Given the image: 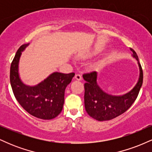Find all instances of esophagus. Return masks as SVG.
I'll use <instances>...</instances> for the list:
<instances>
[{"mask_svg":"<svg viewBox=\"0 0 152 152\" xmlns=\"http://www.w3.org/2000/svg\"><path fill=\"white\" fill-rule=\"evenodd\" d=\"M75 78H76V80H78V81H81V80L82 79L81 76L80 74H76V75H75Z\"/></svg>","mask_w":152,"mask_h":152,"instance_id":"1","label":"esophagus"}]
</instances>
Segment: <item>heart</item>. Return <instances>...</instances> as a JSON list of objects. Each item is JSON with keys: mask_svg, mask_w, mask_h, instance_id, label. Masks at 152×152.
I'll return each instance as SVG.
<instances>
[{"mask_svg": "<svg viewBox=\"0 0 152 152\" xmlns=\"http://www.w3.org/2000/svg\"><path fill=\"white\" fill-rule=\"evenodd\" d=\"M99 53V50L98 49H94L92 50H90L89 52H88V53H86V57H93V56H96Z\"/></svg>", "mask_w": 152, "mask_h": 152, "instance_id": "b5f03b06", "label": "heart"}]
</instances>
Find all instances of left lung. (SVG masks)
Returning a JSON list of instances; mask_svg holds the SVG:
<instances>
[{"label":"left lung","mask_w":152,"mask_h":152,"mask_svg":"<svg viewBox=\"0 0 152 152\" xmlns=\"http://www.w3.org/2000/svg\"><path fill=\"white\" fill-rule=\"evenodd\" d=\"M132 51V57L137 60L139 69V76L137 83L129 91L122 95H112L106 93L97 82L96 71L83 75L84 83V105L90 116L98 121H109L117 117L128 110L137 98L143 83V71L136 52Z\"/></svg>","instance_id":"obj_1"}]
</instances>
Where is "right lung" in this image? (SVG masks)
Segmentation results:
<instances>
[{"instance_id": "obj_1", "label": "right lung", "mask_w": 152, "mask_h": 152, "mask_svg": "<svg viewBox=\"0 0 152 152\" xmlns=\"http://www.w3.org/2000/svg\"><path fill=\"white\" fill-rule=\"evenodd\" d=\"M28 46L29 43L22 45L16 52L10 66V85L15 99L28 113L41 119H52L61 112L65 89L75 74L53 72L38 84L24 83L19 74V61Z\"/></svg>"}]
</instances>
